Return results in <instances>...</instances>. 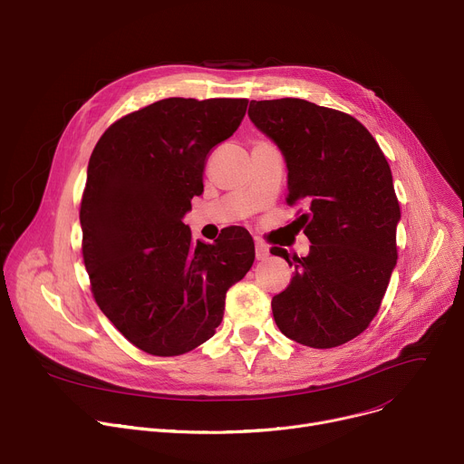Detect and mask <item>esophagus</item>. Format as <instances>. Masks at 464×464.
Wrapping results in <instances>:
<instances>
[{
	"mask_svg": "<svg viewBox=\"0 0 464 464\" xmlns=\"http://www.w3.org/2000/svg\"><path fill=\"white\" fill-rule=\"evenodd\" d=\"M255 251H256V260H266L269 256V247L262 241L255 243Z\"/></svg>",
	"mask_w": 464,
	"mask_h": 464,
	"instance_id": "obj_1",
	"label": "esophagus"
}]
</instances>
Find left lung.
<instances>
[{
	"label": "left lung",
	"mask_w": 464,
	"mask_h": 464,
	"mask_svg": "<svg viewBox=\"0 0 464 464\" xmlns=\"http://www.w3.org/2000/svg\"><path fill=\"white\" fill-rule=\"evenodd\" d=\"M249 118L283 153L286 202L304 204L295 221L311 241L307 256L271 249L295 269L271 299L277 328L311 348L344 344L378 313L397 264L388 160L358 120L304 99L251 101Z\"/></svg>",
	"instance_id": "1"
}]
</instances>
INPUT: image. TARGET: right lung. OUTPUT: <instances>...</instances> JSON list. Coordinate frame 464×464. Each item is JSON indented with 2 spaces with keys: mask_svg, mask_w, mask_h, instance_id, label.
Returning <instances> with one entry per match:
<instances>
[{
  "mask_svg": "<svg viewBox=\"0 0 464 464\" xmlns=\"http://www.w3.org/2000/svg\"><path fill=\"white\" fill-rule=\"evenodd\" d=\"M247 99L157 101L108 127L88 165L82 255L99 309L153 356L213 337L228 288L255 262V241L230 227L193 241L183 217L204 193V162L239 127Z\"/></svg>",
  "mask_w": 464,
  "mask_h": 464,
  "instance_id": "add662e5",
  "label": "right lung"
}]
</instances>
